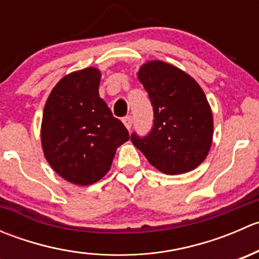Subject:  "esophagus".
Wrapping results in <instances>:
<instances>
[{"instance_id":"1","label":"esophagus","mask_w":259,"mask_h":259,"mask_svg":"<svg viewBox=\"0 0 259 259\" xmlns=\"http://www.w3.org/2000/svg\"><path fill=\"white\" fill-rule=\"evenodd\" d=\"M122 122H124V125L127 127V129H130L133 125V117L130 116V115H126L125 117H122Z\"/></svg>"}]
</instances>
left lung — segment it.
I'll return each mask as SVG.
<instances>
[{"mask_svg":"<svg viewBox=\"0 0 259 259\" xmlns=\"http://www.w3.org/2000/svg\"><path fill=\"white\" fill-rule=\"evenodd\" d=\"M139 81L150 99L154 120L144 137L130 140L149 163L169 176L187 173L205 159L213 138V116L193 77L163 61L143 65Z\"/></svg>","mask_w":259,"mask_h":259,"instance_id":"left-lung-1","label":"left lung"}]
</instances>
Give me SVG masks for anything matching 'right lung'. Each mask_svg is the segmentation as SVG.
<instances>
[{"mask_svg":"<svg viewBox=\"0 0 259 259\" xmlns=\"http://www.w3.org/2000/svg\"><path fill=\"white\" fill-rule=\"evenodd\" d=\"M95 67L62 77L45 104L41 142L46 160L67 182L89 185L110 169L129 133L99 96Z\"/></svg>","mask_w":259,"mask_h":259,"instance_id":"1","label":"right lung"}]
</instances>
